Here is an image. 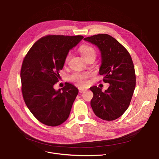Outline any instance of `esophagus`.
Listing matches in <instances>:
<instances>
[{
  "instance_id": "1",
  "label": "esophagus",
  "mask_w": 159,
  "mask_h": 159,
  "mask_svg": "<svg viewBox=\"0 0 159 159\" xmlns=\"http://www.w3.org/2000/svg\"><path fill=\"white\" fill-rule=\"evenodd\" d=\"M79 92L80 93H82V92H83V91L87 90V89L85 88H83V87H79Z\"/></svg>"
}]
</instances>
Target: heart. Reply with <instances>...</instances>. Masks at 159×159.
I'll return each instance as SVG.
<instances>
[{"label": "heart", "instance_id": "b5f03b06", "mask_svg": "<svg viewBox=\"0 0 159 159\" xmlns=\"http://www.w3.org/2000/svg\"><path fill=\"white\" fill-rule=\"evenodd\" d=\"M79 51L82 55V56L84 58H87L90 55H95V50L93 48H92L88 45H82L80 47ZM71 54L69 53L66 55L65 58V62H67L70 58ZM88 73H75L70 76V79L73 82H76L79 86L84 85L86 82V79L88 77Z\"/></svg>", "mask_w": 159, "mask_h": 159}]
</instances>
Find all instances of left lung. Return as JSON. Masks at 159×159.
Wrapping results in <instances>:
<instances>
[{"mask_svg":"<svg viewBox=\"0 0 159 159\" xmlns=\"http://www.w3.org/2000/svg\"><path fill=\"white\" fill-rule=\"evenodd\" d=\"M84 40L96 46L101 52L98 73L110 86L104 91L92 86L91 106L96 116L104 120H114L123 115L130 104L136 84L131 57L122 44L111 36L98 34Z\"/></svg>","mask_w":159,"mask_h":159,"instance_id":"8db88e82","label":"left lung"}]
</instances>
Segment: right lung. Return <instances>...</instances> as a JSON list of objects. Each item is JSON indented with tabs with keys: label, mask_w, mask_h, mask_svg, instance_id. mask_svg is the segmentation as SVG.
<instances>
[{
	"label": "right lung",
	"mask_w": 159,
	"mask_h": 159,
	"mask_svg": "<svg viewBox=\"0 0 159 159\" xmlns=\"http://www.w3.org/2000/svg\"><path fill=\"white\" fill-rule=\"evenodd\" d=\"M84 37L48 35L33 45L22 62L20 71L24 102L40 122L57 126L70 115L79 89L70 83L55 90L66 55Z\"/></svg>",
	"instance_id": "1"
}]
</instances>
